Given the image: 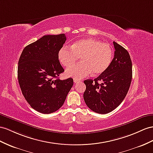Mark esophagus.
Here are the masks:
<instances>
[{
  "mask_svg": "<svg viewBox=\"0 0 153 153\" xmlns=\"http://www.w3.org/2000/svg\"><path fill=\"white\" fill-rule=\"evenodd\" d=\"M80 81V80H79V79H74V82L75 83H79V82Z\"/></svg>",
  "mask_w": 153,
  "mask_h": 153,
  "instance_id": "1",
  "label": "esophagus"
}]
</instances>
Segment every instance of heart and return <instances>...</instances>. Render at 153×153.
<instances>
[{"instance_id": "heart-1", "label": "heart", "mask_w": 153, "mask_h": 153, "mask_svg": "<svg viewBox=\"0 0 153 153\" xmlns=\"http://www.w3.org/2000/svg\"><path fill=\"white\" fill-rule=\"evenodd\" d=\"M112 57L110 45L94 39L77 41L71 48L63 46L58 53L59 59L65 66L74 64L81 57V62L66 70V75L76 79L83 78L92 72L95 75L103 73L110 65Z\"/></svg>"}]
</instances>
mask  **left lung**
Returning a JSON list of instances; mask_svg holds the SVG:
<instances>
[{
	"label": "left lung",
	"instance_id": "8db88e82",
	"mask_svg": "<svg viewBox=\"0 0 153 153\" xmlns=\"http://www.w3.org/2000/svg\"><path fill=\"white\" fill-rule=\"evenodd\" d=\"M114 57L107 69L94 80L86 79L83 98L86 105L98 114H107L119 106L131 83V57L126 49L113 42Z\"/></svg>",
	"mask_w": 153,
	"mask_h": 153
}]
</instances>
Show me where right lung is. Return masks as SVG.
I'll return each instance as SVG.
<instances>
[{
	"label": "right lung",
	"mask_w": 153,
	"mask_h": 153,
	"mask_svg": "<svg viewBox=\"0 0 153 153\" xmlns=\"http://www.w3.org/2000/svg\"><path fill=\"white\" fill-rule=\"evenodd\" d=\"M64 33L44 36L26 46L18 62V80L27 102L42 114L56 112L72 88L71 77L58 78L65 70L58 53L66 41Z\"/></svg>",
	"instance_id": "right-lung-1"
}]
</instances>
